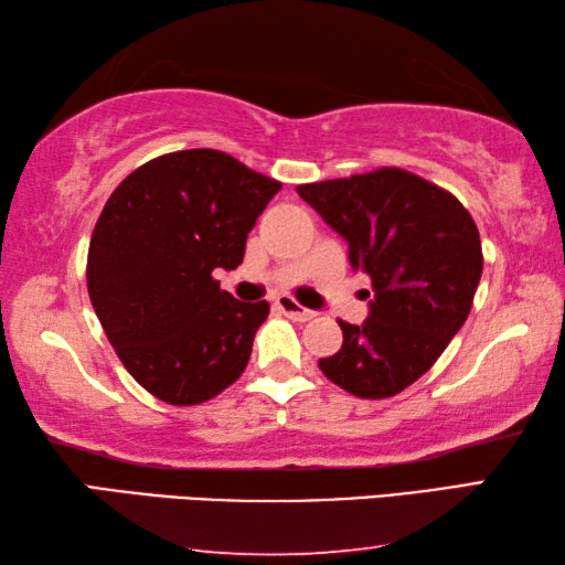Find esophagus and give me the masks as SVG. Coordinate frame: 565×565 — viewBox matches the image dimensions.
<instances>
[{
    "mask_svg": "<svg viewBox=\"0 0 565 565\" xmlns=\"http://www.w3.org/2000/svg\"><path fill=\"white\" fill-rule=\"evenodd\" d=\"M276 306H279V311L284 313V317H289L291 321H309V319H313V311L303 309V306L296 303L291 296H279V299H276Z\"/></svg>",
    "mask_w": 565,
    "mask_h": 565,
    "instance_id": "34e87169",
    "label": "esophagus"
}]
</instances>
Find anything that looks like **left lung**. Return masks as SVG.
<instances>
[{
	"mask_svg": "<svg viewBox=\"0 0 565 565\" xmlns=\"http://www.w3.org/2000/svg\"><path fill=\"white\" fill-rule=\"evenodd\" d=\"M347 238L349 262L371 279L361 327L339 321L343 343L319 359L323 376L359 398L396 396L426 374L471 311L481 236L463 204L406 169L296 186Z\"/></svg>",
	"mask_w": 565,
	"mask_h": 565,
	"instance_id": "1",
	"label": "left lung"
}]
</instances>
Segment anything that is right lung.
Returning <instances> with one entry per match:
<instances>
[{
	"instance_id": "obj_1",
	"label": "right lung",
	"mask_w": 565,
	"mask_h": 565,
	"mask_svg": "<svg viewBox=\"0 0 565 565\" xmlns=\"http://www.w3.org/2000/svg\"><path fill=\"white\" fill-rule=\"evenodd\" d=\"M281 189L216 149L171 151L134 169L94 226L87 289L124 369L151 396L194 406L244 374L266 301L218 289Z\"/></svg>"
}]
</instances>
